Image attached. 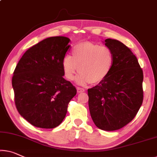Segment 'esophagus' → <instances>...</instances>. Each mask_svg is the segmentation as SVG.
Masks as SVG:
<instances>
[{
    "label": "esophagus",
    "instance_id": "obj_1",
    "mask_svg": "<svg viewBox=\"0 0 157 157\" xmlns=\"http://www.w3.org/2000/svg\"><path fill=\"white\" fill-rule=\"evenodd\" d=\"M76 89H77V92H78V93L85 92V89L83 88H80V87H77Z\"/></svg>",
    "mask_w": 157,
    "mask_h": 157
}]
</instances>
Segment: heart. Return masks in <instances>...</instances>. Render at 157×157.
Wrapping results in <instances>:
<instances>
[{
	"label": "heart",
	"mask_w": 157,
	"mask_h": 157,
	"mask_svg": "<svg viewBox=\"0 0 157 157\" xmlns=\"http://www.w3.org/2000/svg\"><path fill=\"white\" fill-rule=\"evenodd\" d=\"M114 64V55L109 48L98 43L83 41L76 44L72 49V55H65L62 62L64 76L73 80L76 77L79 85L88 83H98L107 78Z\"/></svg>",
	"instance_id": "obj_1"
}]
</instances>
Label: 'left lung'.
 I'll use <instances>...</instances> for the list:
<instances>
[{"label":"left lung","mask_w":157,"mask_h":157,"mask_svg":"<svg viewBox=\"0 0 157 157\" xmlns=\"http://www.w3.org/2000/svg\"><path fill=\"white\" fill-rule=\"evenodd\" d=\"M114 55L109 75L88 90V106L94 124L103 131H112L134 119L143 100V72L130 48L119 40L105 41Z\"/></svg>","instance_id":"left-lung-1"}]
</instances>
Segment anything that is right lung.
<instances>
[{
    "mask_svg": "<svg viewBox=\"0 0 157 157\" xmlns=\"http://www.w3.org/2000/svg\"><path fill=\"white\" fill-rule=\"evenodd\" d=\"M70 39L54 36L26 50L13 73L12 85L20 114L31 125L54 128L62 122L76 89L63 78L62 62Z\"/></svg>",
    "mask_w": 157,
    "mask_h": 157,
    "instance_id": "obj_1",
    "label": "right lung"
}]
</instances>
